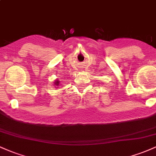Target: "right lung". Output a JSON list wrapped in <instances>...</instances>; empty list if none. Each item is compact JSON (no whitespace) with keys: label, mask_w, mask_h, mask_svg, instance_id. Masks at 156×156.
Listing matches in <instances>:
<instances>
[{"label":"right lung","mask_w":156,"mask_h":156,"mask_svg":"<svg viewBox=\"0 0 156 156\" xmlns=\"http://www.w3.org/2000/svg\"><path fill=\"white\" fill-rule=\"evenodd\" d=\"M55 85H56V86H58V83H59V82H58V80H55Z\"/></svg>","instance_id":"1"}]
</instances>
